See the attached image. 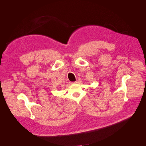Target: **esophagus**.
Segmentation results:
<instances>
[{
	"instance_id": "34e87169",
	"label": "esophagus",
	"mask_w": 146,
	"mask_h": 146,
	"mask_svg": "<svg viewBox=\"0 0 146 146\" xmlns=\"http://www.w3.org/2000/svg\"><path fill=\"white\" fill-rule=\"evenodd\" d=\"M77 83L76 82H72L71 83H72V84H74V83Z\"/></svg>"
}]
</instances>
